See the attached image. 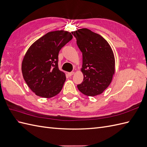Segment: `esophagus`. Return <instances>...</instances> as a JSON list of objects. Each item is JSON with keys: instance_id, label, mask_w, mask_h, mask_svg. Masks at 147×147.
<instances>
[{"instance_id": "34e87169", "label": "esophagus", "mask_w": 147, "mask_h": 147, "mask_svg": "<svg viewBox=\"0 0 147 147\" xmlns=\"http://www.w3.org/2000/svg\"><path fill=\"white\" fill-rule=\"evenodd\" d=\"M74 74V72H69L68 74H67V75H68V76L69 77H71V76H72V75Z\"/></svg>"}]
</instances>
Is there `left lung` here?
Instances as JSON below:
<instances>
[{
	"label": "left lung",
	"instance_id": "left-lung-1",
	"mask_svg": "<svg viewBox=\"0 0 147 147\" xmlns=\"http://www.w3.org/2000/svg\"><path fill=\"white\" fill-rule=\"evenodd\" d=\"M82 52L83 81L78 84L84 95L100 94L112 82L115 72V57L109 43L101 35L83 28L72 32Z\"/></svg>",
	"mask_w": 147,
	"mask_h": 147
}]
</instances>
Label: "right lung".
Returning <instances> with one entry per match:
<instances>
[{"label":"right lung","mask_w":147,"mask_h":147,"mask_svg":"<svg viewBox=\"0 0 147 147\" xmlns=\"http://www.w3.org/2000/svg\"><path fill=\"white\" fill-rule=\"evenodd\" d=\"M71 33L56 30L46 34L28 49L22 62L26 83L35 94L50 98L60 92L65 81L58 68L61 49L72 39Z\"/></svg>","instance_id":"right-lung-1"}]
</instances>
